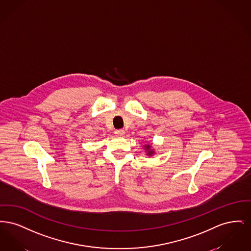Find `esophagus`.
<instances>
[{"label":"esophagus","mask_w":251,"mask_h":251,"mask_svg":"<svg viewBox=\"0 0 251 251\" xmlns=\"http://www.w3.org/2000/svg\"><path fill=\"white\" fill-rule=\"evenodd\" d=\"M115 134L118 135V136H122V135H124V131L123 130H117V131H115Z\"/></svg>","instance_id":"obj_1"}]
</instances>
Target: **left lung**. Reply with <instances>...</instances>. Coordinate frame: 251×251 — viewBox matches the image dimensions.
<instances>
[{
	"mask_svg": "<svg viewBox=\"0 0 251 251\" xmlns=\"http://www.w3.org/2000/svg\"><path fill=\"white\" fill-rule=\"evenodd\" d=\"M144 150L146 151V155L152 156L155 153V151L152 149L151 144H145L143 146Z\"/></svg>",
	"mask_w": 251,
	"mask_h": 251,
	"instance_id": "1",
	"label": "left lung"
}]
</instances>
